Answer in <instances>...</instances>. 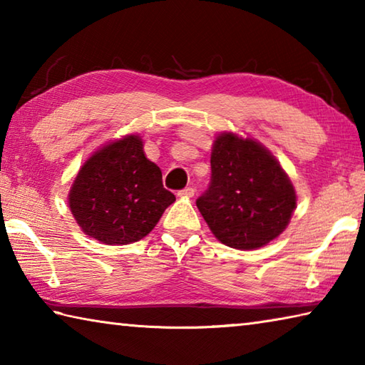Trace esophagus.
Instances as JSON below:
<instances>
[{"label":"esophagus","instance_id":"34e87169","mask_svg":"<svg viewBox=\"0 0 365 365\" xmlns=\"http://www.w3.org/2000/svg\"><path fill=\"white\" fill-rule=\"evenodd\" d=\"M178 196H180V197H193L195 196V188H191V187L183 188L182 191H178Z\"/></svg>","mask_w":365,"mask_h":365}]
</instances>
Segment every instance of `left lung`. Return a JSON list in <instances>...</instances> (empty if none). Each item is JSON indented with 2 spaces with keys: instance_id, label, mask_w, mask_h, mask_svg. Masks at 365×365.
<instances>
[{
  "instance_id": "obj_1",
  "label": "left lung",
  "mask_w": 365,
  "mask_h": 365,
  "mask_svg": "<svg viewBox=\"0 0 365 365\" xmlns=\"http://www.w3.org/2000/svg\"><path fill=\"white\" fill-rule=\"evenodd\" d=\"M210 168V185L196 205L222 244L258 249L287 228L297 207L295 188L260 142L222 132L212 145Z\"/></svg>"
}]
</instances>
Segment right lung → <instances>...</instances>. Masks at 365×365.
<instances>
[{
  "instance_id": "1",
  "label": "right lung",
  "mask_w": 365,
  "mask_h": 365,
  "mask_svg": "<svg viewBox=\"0 0 365 365\" xmlns=\"http://www.w3.org/2000/svg\"><path fill=\"white\" fill-rule=\"evenodd\" d=\"M175 201L163 187L161 169L130 134L94 151L78 170L68 205L84 235L107 246L140 241Z\"/></svg>"
}]
</instances>
